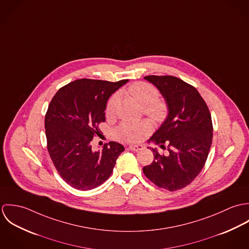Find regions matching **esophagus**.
I'll list each match as a JSON object with an SVG mask.
<instances>
[{
  "label": "esophagus",
  "mask_w": 249,
  "mask_h": 249,
  "mask_svg": "<svg viewBox=\"0 0 249 249\" xmlns=\"http://www.w3.org/2000/svg\"><path fill=\"white\" fill-rule=\"evenodd\" d=\"M129 148L131 150H133V151H138V150L142 149L143 146H142V144H131V145H129Z\"/></svg>",
  "instance_id": "1"
}]
</instances>
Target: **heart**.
<instances>
[{"label": "heart", "instance_id": "1", "mask_svg": "<svg viewBox=\"0 0 249 249\" xmlns=\"http://www.w3.org/2000/svg\"><path fill=\"white\" fill-rule=\"evenodd\" d=\"M127 92L143 107L144 114L149 117L161 120L166 116V104L158 100L159 93L157 89L146 82H136L130 85ZM120 98L118 94L113 95L107 105V114L113 116L119 106ZM151 131V124L148 121L142 120L140 122H124L114 131L115 138L121 142H137Z\"/></svg>", "mask_w": 249, "mask_h": 249}]
</instances>
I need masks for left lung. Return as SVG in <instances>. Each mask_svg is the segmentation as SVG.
Listing matches in <instances>:
<instances>
[{"instance_id":"1","label":"left lung","mask_w":249,"mask_h":249,"mask_svg":"<svg viewBox=\"0 0 249 249\" xmlns=\"http://www.w3.org/2000/svg\"><path fill=\"white\" fill-rule=\"evenodd\" d=\"M163 96L168 115L147 141L162 148L168 144V155L151 148L154 160L142 168L144 176L159 188L180 190L201 172L213 139V124L206 103L192 85L172 75H147Z\"/></svg>"}]
</instances>
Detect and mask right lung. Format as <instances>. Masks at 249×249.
<instances>
[{"label":"right lung","mask_w":249,"mask_h":249,"mask_svg":"<svg viewBox=\"0 0 249 249\" xmlns=\"http://www.w3.org/2000/svg\"><path fill=\"white\" fill-rule=\"evenodd\" d=\"M128 79L118 82L82 78L60 88L45 117L48 151L65 182L80 191L95 189L111 176L123 144L109 142L94 151L91 141L106 122L109 97Z\"/></svg>","instance_id":"obj_1"}]
</instances>
